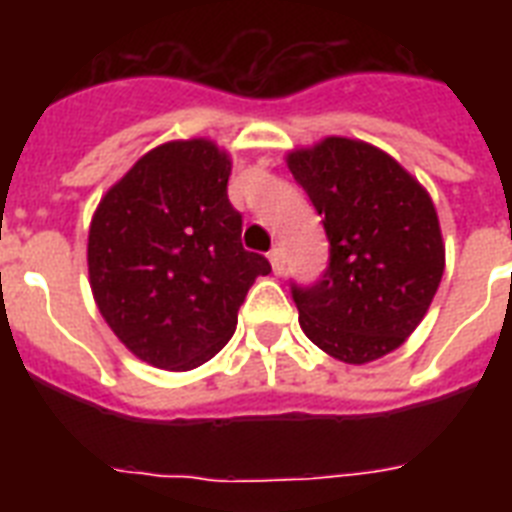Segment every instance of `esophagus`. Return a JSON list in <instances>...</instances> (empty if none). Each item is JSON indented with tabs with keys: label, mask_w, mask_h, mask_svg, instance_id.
<instances>
[{
	"label": "esophagus",
	"mask_w": 512,
	"mask_h": 512,
	"mask_svg": "<svg viewBox=\"0 0 512 512\" xmlns=\"http://www.w3.org/2000/svg\"><path fill=\"white\" fill-rule=\"evenodd\" d=\"M268 260H271L273 273L284 271V252H281V247H273L271 252H268Z\"/></svg>",
	"instance_id": "esophagus-1"
}]
</instances>
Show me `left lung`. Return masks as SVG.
I'll return each mask as SVG.
<instances>
[{
  "label": "left lung",
  "mask_w": 512,
  "mask_h": 512,
  "mask_svg": "<svg viewBox=\"0 0 512 512\" xmlns=\"http://www.w3.org/2000/svg\"><path fill=\"white\" fill-rule=\"evenodd\" d=\"M329 239L311 284L289 281L300 327L329 356L366 364L420 324L444 276V241L422 185L374 146L327 138L289 156Z\"/></svg>",
  "instance_id": "obj_1"
}]
</instances>
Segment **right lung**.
Returning a JSON list of instances; mask_svg holds the SVG:
<instances>
[{
	"mask_svg": "<svg viewBox=\"0 0 512 512\" xmlns=\"http://www.w3.org/2000/svg\"><path fill=\"white\" fill-rule=\"evenodd\" d=\"M231 162L209 140L146 154L103 196L87 263L114 335L159 369L185 372L233 337L239 308L271 263L241 247Z\"/></svg>",
	"mask_w": 512,
	"mask_h": 512,
	"instance_id": "1",
	"label": "right lung"
}]
</instances>
